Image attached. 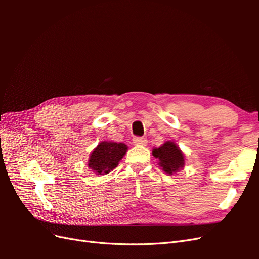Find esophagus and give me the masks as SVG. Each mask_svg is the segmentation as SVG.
I'll use <instances>...</instances> for the list:
<instances>
[{"mask_svg": "<svg viewBox=\"0 0 259 259\" xmlns=\"http://www.w3.org/2000/svg\"><path fill=\"white\" fill-rule=\"evenodd\" d=\"M133 142H134L135 145H146L147 139L145 137H135L133 139Z\"/></svg>", "mask_w": 259, "mask_h": 259, "instance_id": "esophagus-1", "label": "esophagus"}]
</instances>
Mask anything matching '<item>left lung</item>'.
<instances>
[{"label": "left lung", "instance_id": "1", "mask_svg": "<svg viewBox=\"0 0 259 259\" xmlns=\"http://www.w3.org/2000/svg\"><path fill=\"white\" fill-rule=\"evenodd\" d=\"M152 154L156 159H159L160 165L167 174L171 175L184 167V154L175 143L166 142L160 148L153 149Z\"/></svg>", "mask_w": 259, "mask_h": 259}]
</instances>
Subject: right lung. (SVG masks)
<instances>
[{
	"label": "right lung",
	"mask_w": 259,
	"mask_h": 259,
	"mask_svg": "<svg viewBox=\"0 0 259 259\" xmlns=\"http://www.w3.org/2000/svg\"><path fill=\"white\" fill-rule=\"evenodd\" d=\"M126 150V145L121 143H100L90 156L89 167L95 170L98 175L108 174L117 166Z\"/></svg>",
	"instance_id": "add662e5"
}]
</instances>
